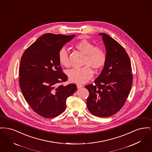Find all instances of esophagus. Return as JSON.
Returning <instances> with one entry per match:
<instances>
[{
  "instance_id": "obj_1",
  "label": "esophagus",
  "mask_w": 152,
  "mask_h": 152,
  "mask_svg": "<svg viewBox=\"0 0 152 152\" xmlns=\"http://www.w3.org/2000/svg\"><path fill=\"white\" fill-rule=\"evenodd\" d=\"M77 87L78 88H82V87H83V86L81 85V84H77Z\"/></svg>"
}]
</instances>
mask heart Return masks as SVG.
<instances>
[{"instance_id":"b5f03b06","label":"heart","mask_w":152,"mask_h":152,"mask_svg":"<svg viewBox=\"0 0 152 152\" xmlns=\"http://www.w3.org/2000/svg\"><path fill=\"white\" fill-rule=\"evenodd\" d=\"M75 47L80 52L85 54L83 64L85 66L81 68H73L67 72L69 80L75 83L83 84L91 79L94 72L91 67L99 69L105 64L107 55L105 51L98 45L86 39L81 40L75 44ZM59 63L65 67L70 66V60L67 49L62 47L58 52Z\"/></svg>"}]
</instances>
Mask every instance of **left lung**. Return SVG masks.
<instances>
[{
	"mask_svg": "<svg viewBox=\"0 0 152 152\" xmlns=\"http://www.w3.org/2000/svg\"><path fill=\"white\" fill-rule=\"evenodd\" d=\"M99 35L105 45L107 61L94 85L86 86L89 92L87 105L93 115L108 117L123 108L130 93L133 75L130 58L123 46L106 34Z\"/></svg>",
	"mask_w": 152,
	"mask_h": 152,
	"instance_id": "obj_1",
	"label": "left lung"
}]
</instances>
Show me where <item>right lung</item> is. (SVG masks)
Masks as SVG:
<instances>
[{
    "instance_id": "right-lung-1",
    "label": "right lung",
    "mask_w": 152,
    "mask_h": 152,
    "mask_svg": "<svg viewBox=\"0 0 152 152\" xmlns=\"http://www.w3.org/2000/svg\"><path fill=\"white\" fill-rule=\"evenodd\" d=\"M72 35L45 34L24 52L19 67V85L26 101L39 115L51 118L62 113L66 99L77 89L75 84L64 86L58 52Z\"/></svg>"
}]
</instances>
